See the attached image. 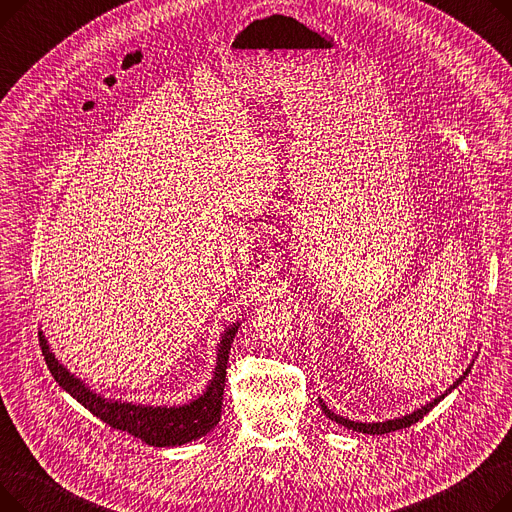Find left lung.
Wrapping results in <instances>:
<instances>
[{
    "instance_id": "obj_1",
    "label": "left lung",
    "mask_w": 512,
    "mask_h": 512,
    "mask_svg": "<svg viewBox=\"0 0 512 512\" xmlns=\"http://www.w3.org/2000/svg\"><path fill=\"white\" fill-rule=\"evenodd\" d=\"M471 369H467L459 380H456L442 396H438V398H434L432 402H429V405H425V407H421V409H417V411H413L411 415H405V417H400V419H392V421H384V423H359V421H351V419H344V417H340V415H334L328 407H326V402H321V409H324V413L332 419V421H336V423H340V425H344V427H348V429H353V432H361V434H390V432H396V429H402V427H409V425H413V423H417L419 419H423V415H427L429 411H432L438 402L446 396V394H450V390H454L456 386H459L465 378H467V373H469Z\"/></svg>"
}]
</instances>
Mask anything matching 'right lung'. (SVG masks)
Segmentation results:
<instances>
[{"label": "right lung", "instance_id": "obj_1", "mask_svg": "<svg viewBox=\"0 0 512 512\" xmlns=\"http://www.w3.org/2000/svg\"><path fill=\"white\" fill-rule=\"evenodd\" d=\"M238 332V324L228 328L220 340L218 348V365H215L213 380L209 382L203 396L193 400L191 405L184 407H141L132 402H114L97 396L83 382L58 363L51 355L43 332H39V344L45 357V363L56 382L72 396L80 405L89 409L95 417L107 423L120 432H126L149 446H180L193 442L218 425L222 415V400H224V384H226V367L230 344Z\"/></svg>", "mask_w": 512, "mask_h": 512}]
</instances>
